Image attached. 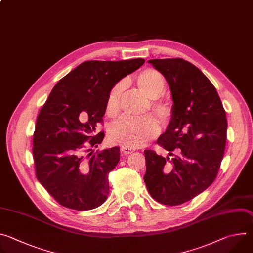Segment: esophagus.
Instances as JSON below:
<instances>
[{
    "instance_id": "obj_1",
    "label": "esophagus",
    "mask_w": 253,
    "mask_h": 253,
    "mask_svg": "<svg viewBox=\"0 0 253 253\" xmlns=\"http://www.w3.org/2000/svg\"><path fill=\"white\" fill-rule=\"evenodd\" d=\"M135 149L134 148H130V147H126V146H122L121 147V152L124 154H130L132 152H134Z\"/></svg>"
}]
</instances>
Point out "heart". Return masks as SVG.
<instances>
[{"mask_svg":"<svg viewBox=\"0 0 253 253\" xmlns=\"http://www.w3.org/2000/svg\"><path fill=\"white\" fill-rule=\"evenodd\" d=\"M136 80L140 91L150 99H157L165 90V78L155 69L143 70L138 74ZM123 89L124 82H119L108 93L106 100V113L108 116L115 117L118 114ZM151 111L161 121H166L171 115L170 106L159 100L151 102ZM158 132L159 126L152 117L141 119L121 117L112 123L108 136L113 143L130 148H137L145 145Z\"/></svg>","mask_w":253,"mask_h":253,"instance_id":"b5f03b06","label":"heart"}]
</instances>
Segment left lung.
Masks as SVG:
<instances>
[{
    "mask_svg": "<svg viewBox=\"0 0 253 253\" xmlns=\"http://www.w3.org/2000/svg\"><path fill=\"white\" fill-rule=\"evenodd\" d=\"M148 63L171 91V120L157 144L174 157L144 151V181L156 201L179 205L203 192L217 176L225 150L226 114L215 87L193 64L180 58Z\"/></svg>",
    "mask_w": 253,
    "mask_h": 253,
    "instance_id": "left-lung-1",
    "label": "left lung"
}]
</instances>
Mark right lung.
<instances>
[{
  "instance_id": "1",
  "label": "right lung",
  "mask_w": 253,
  "mask_h": 253,
  "mask_svg": "<svg viewBox=\"0 0 253 253\" xmlns=\"http://www.w3.org/2000/svg\"><path fill=\"white\" fill-rule=\"evenodd\" d=\"M144 62L86 61L51 91L36 121L33 158L39 182L61 205L84 211L107 199L108 174L118 164L120 149L92 151L104 139L96 128L108 93Z\"/></svg>"
}]
</instances>
